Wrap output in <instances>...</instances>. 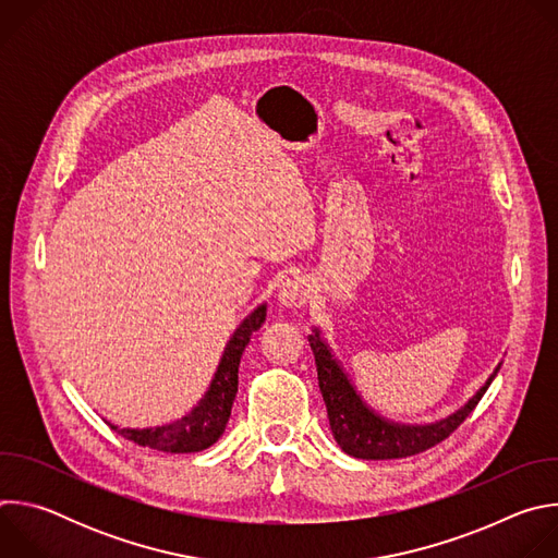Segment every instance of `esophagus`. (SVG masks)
I'll list each match as a JSON object with an SVG mask.
<instances>
[{"label": "esophagus", "mask_w": 558, "mask_h": 558, "mask_svg": "<svg viewBox=\"0 0 558 558\" xmlns=\"http://www.w3.org/2000/svg\"><path fill=\"white\" fill-rule=\"evenodd\" d=\"M308 300V284L302 278H291L280 284L278 289V302L284 308H300Z\"/></svg>", "instance_id": "34e87169"}]
</instances>
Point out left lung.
<instances>
[{
	"label": "left lung",
	"mask_w": 558,
	"mask_h": 558,
	"mask_svg": "<svg viewBox=\"0 0 558 558\" xmlns=\"http://www.w3.org/2000/svg\"><path fill=\"white\" fill-rule=\"evenodd\" d=\"M308 344L315 355L317 384H320L323 400L327 404L331 433L338 446L347 454L357 459H402L437 446L450 433H454L461 426V422L474 411V407L480 404L484 392L488 390V386L493 384L501 368L499 364L495 373L488 377V381L476 390L472 400H468V404L461 407L450 417L439 420L435 424L411 426L384 420L371 407L364 404L349 375L331 353L329 344L323 340L320 329H313V336H308Z\"/></svg>",
	"instance_id": "8db88e82"
}]
</instances>
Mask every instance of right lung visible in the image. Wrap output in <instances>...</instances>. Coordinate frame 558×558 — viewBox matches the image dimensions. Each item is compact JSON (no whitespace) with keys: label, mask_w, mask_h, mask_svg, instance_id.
Returning a JSON list of instances; mask_svg holds the SVG:
<instances>
[{"label":"right lung","mask_w":558,"mask_h":558,"mask_svg":"<svg viewBox=\"0 0 558 558\" xmlns=\"http://www.w3.org/2000/svg\"><path fill=\"white\" fill-rule=\"evenodd\" d=\"M265 317L267 304H260L233 331L205 397L198 402V407L192 409L190 415L181 417L174 424L156 428H119L108 422L110 428L138 446H147L161 452H201L216 444L225 433L231 415V407L238 392V366H241L243 351L250 344V338L263 327Z\"/></svg>","instance_id":"obj_1"}]
</instances>
